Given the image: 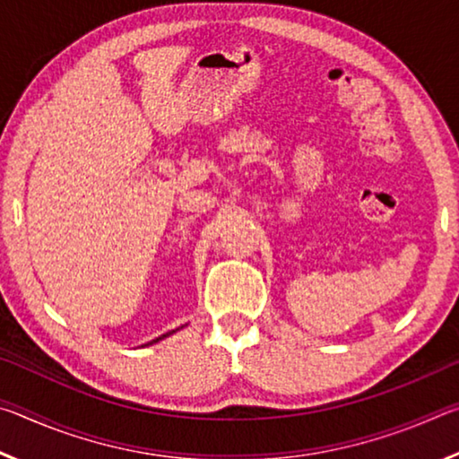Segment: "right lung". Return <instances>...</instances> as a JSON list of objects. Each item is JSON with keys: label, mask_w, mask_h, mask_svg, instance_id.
<instances>
[{"label": "right lung", "mask_w": 459, "mask_h": 459, "mask_svg": "<svg viewBox=\"0 0 459 459\" xmlns=\"http://www.w3.org/2000/svg\"><path fill=\"white\" fill-rule=\"evenodd\" d=\"M180 328H184V325H180ZM180 328H176V330H172V332H166V333H161V336H158L155 340H152V342H147V344H143V346H152V344H158L160 340H164V338H168V336H172V333H176L178 330Z\"/></svg>", "instance_id": "right-lung-1"}]
</instances>
